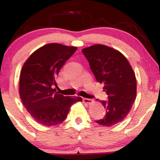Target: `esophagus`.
<instances>
[{"label": "esophagus", "instance_id": "34e87169", "mask_svg": "<svg viewBox=\"0 0 160 160\" xmlns=\"http://www.w3.org/2000/svg\"><path fill=\"white\" fill-rule=\"evenodd\" d=\"M82 101H83L84 103H86L87 104H92L93 102H94V101L91 98H83V100Z\"/></svg>", "mask_w": 160, "mask_h": 160}]
</instances>
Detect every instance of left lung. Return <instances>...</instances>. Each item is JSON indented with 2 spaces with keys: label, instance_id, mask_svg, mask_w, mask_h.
<instances>
[{
  "label": "left lung",
  "instance_id": "8db88e82",
  "mask_svg": "<svg viewBox=\"0 0 160 160\" xmlns=\"http://www.w3.org/2000/svg\"><path fill=\"white\" fill-rule=\"evenodd\" d=\"M97 82L103 83L107 101H100L106 110L103 119L95 121L112 126L123 120L136 98L135 74L126 58L118 50L105 45L95 44L82 49Z\"/></svg>",
  "mask_w": 160,
  "mask_h": 160
}]
</instances>
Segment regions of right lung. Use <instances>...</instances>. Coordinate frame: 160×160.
I'll return each instance as SVG.
<instances>
[{"label":"right lung","mask_w":160,"mask_h":160,"mask_svg":"<svg viewBox=\"0 0 160 160\" xmlns=\"http://www.w3.org/2000/svg\"><path fill=\"white\" fill-rule=\"evenodd\" d=\"M77 47L49 43L40 47L24 63L19 78V95L31 116L40 124L56 126L67 117L71 105L81 97L57 92L56 78Z\"/></svg>","instance_id":"add662e5"}]
</instances>
